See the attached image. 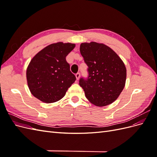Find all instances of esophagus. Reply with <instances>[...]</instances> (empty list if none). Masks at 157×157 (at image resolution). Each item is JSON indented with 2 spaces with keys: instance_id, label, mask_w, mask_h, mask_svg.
I'll list each match as a JSON object with an SVG mask.
<instances>
[{
  "instance_id": "34e87169",
  "label": "esophagus",
  "mask_w": 157,
  "mask_h": 157,
  "mask_svg": "<svg viewBox=\"0 0 157 157\" xmlns=\"http://www.w3.org/2000/svg\"><path fill=\"white\" fill-rule=\"evenodd\" d=\"M75 76H76V78H77V80H78V79H79V78H80V73H77V74L75 75Z\"/></svg>"
}]
</instances>
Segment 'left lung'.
Listing matches in <instances>:
<instances>
[{
    "label": "left lung",
    "instance_id": "1",
    "mask_svg": "<svg viewBox=\"0 0 157 157\" xmlns=\"http://www.w3.org/2000/svg\"><path fill=\"white\" fill-rule=\"evenodd\" d=\"M80 52L88 68L87 78H80L79 85L88 101L98 107L115 101L125 86L124 63L109 46L96 42H84Z\"/></svg>",
    "mask_w": 157,
    "mask_h": 157
}]
</instances>
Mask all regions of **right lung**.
<instances>
[{
  "instance_id": "add662e5",
  "label": "right lung",
  "mask_w": 157,
  "mask_h": 157,
  "mask_svg": "<svg viewBox=\"0 0 157 157\" xmlns=\"http://www.w3.org/2000/svg\"><path fill=\"white\" fill-rule=\"evenodd\" d=\"M75 47V44L57 42L47 46L33 57L26 76L30 92L35 98L50 103L64 97L76 80L66 61V56Z\"/></svg>"
}]
</instances>
